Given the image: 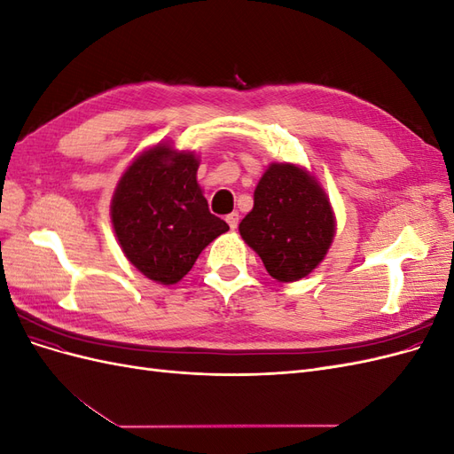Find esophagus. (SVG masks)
<instances>
[{"instance_id":"34e87169","label":"esophagus","mask_w":454,"mask_h":454,"mask_svg":"<svg viewBox=\"0 0 454 454\" xmlns=\"http://www.w3.org/2000/svg\"><path fill=\"white\" fill-rule=\"evenodd\" d=\"M225 222L229 223V227L235 231L237 227H239V222H240V215H239V212H232V214H229L227 217H225Z\"/></svg>"}]
</instances>
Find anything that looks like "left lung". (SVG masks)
Here are the masks:
<instances>
[{
  "instance_id": "obj_1",
  "label": "left lung",
  "mask_w": 454,
  "mask_h": 454,
  "mask_svg": "<svg viewBox=\"0 0 454 454\" xmlns=\"http://www.w3.org/2000/svg\"><path fill=\"white\" fill-rule=\"evenodd\" d=\"M239 231L272 278H305L333 240L335 219L322 187L294 164H270Z\"/></svg>"
}]
</instances>
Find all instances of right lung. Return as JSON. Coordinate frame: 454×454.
Returning a JSON list of instances; mask_svg holds the SVG:
<instances>
[{"label": "right lung", "instance_id": "add662e5", "mask_svg": "<svg viewBox=\"0 0 454 454\" xmlns=\"http://www.w3.org/2000/svg\"><path fill=\"white\" fill-rule=\"evenodd\" d=\"M199 160L157 145L136 159L112 202V222L122 252L147 278L176 284L200 252L229 225L210 214L197 184Z\"/></svg>", "mask_w": 454, "mask_h": 454}]
</instances>
